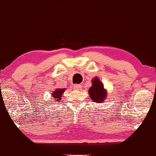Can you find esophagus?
<instances>
[{
    "instance_id": "esophagus-1",
    "label": "esophagus",
    "mask_w": 156,
    "mask_h": 156,
    "mask_svg": "<svg viewBox=\"0 0 156 156\" xmlns=\"http://www.w3.org/2000/svg\"><path fill=\"white\" fill-rule=\"evenodd\" d=\"M73 88L74 90H80L81 89V88H82V86H81V84H75L73 86Z\"/></svg>"
}]
</instances>
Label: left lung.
Segmentation results:
<instances>
[{"mask_svg":"<svg viewBox=\"0 0 156 156\" xmlns=\"http://www.w3.org/2000/svg\"><path fill=\"white\" fill-rule=\"evenodd\" d=\"M90 98L93 102L102 103L105 101L107 97V90L104 88V85L98 77L92 80V86L88 89Z\"/></svg>","mask_w":156,"mask_h":156,"instance_id":"8db88e82","label":"left lung"}]
</instances>
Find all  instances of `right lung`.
Masks as SVG:
<instances>
[{"label": "right lung", "mask_w": 156, "mask_h": 156, "mask_svg": "<svg viewBox=\"0 0 156 156\" xmlns=\"http://www.w3.org/2000/svg\"><path fill=\"white\" fill-rule=\"evenodd\" d=\"M65 88H58L56 90H54V92L52 93V96H53V99H54L56 101H59L61 99L62 95L65 91Z\"/></svg>", "instance_id": "right-lung-1"}]
</instances>
